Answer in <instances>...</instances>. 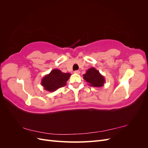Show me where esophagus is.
Wrapping results in <instances>:
<instances>
[{
    "label": "esophagus",
    "instance_id": "34e87169",
    "mask_svg": "<svg viewBox=\"0 0 148 148\" xmlns=\"http://www.w3.org/2000/svg\"><path fill=\"white\" fill-rule=\"evenodd\" d=\"M74 73H76V74H79V71H78V70H76V71H74Z\"/></svg>",
    "mask_w": 148,
    "mask_h": 148
}]
</instances>
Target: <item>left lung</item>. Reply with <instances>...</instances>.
Wrapping results in <instances>:
<instances>
[{
	"label": "left lung",
	"mask_w": 148,
	"mask_h": 148,
	"mask_svg": "<svg viewBox=\"0 0 148 148\" xmlns=\"http://www.w3.org/2000/svg\"><path fill=\"white\" fill-rule=\"evenodd\" d=\"M83 78L85 81L89 83V85L93 87H102L104 86L106 82L105 78L102 75L99 71L95 67L89 69L83 75Z\"/></svg>",
	"instance_id": "8db88e82"
}]
</instances>
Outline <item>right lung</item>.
I'll return each mask as SVG.
<instances>
[{"label": "right lung", "mask_w": 148, "mask_h": 148, "mask_svg": "<svg viewBox=\"0 0 148 148\" xmlns=\"http://www.w3.org/2000/svg\"><path fill=\"white\" fill-rule=\"evenodd\" d=\"M71 74L69 73L62 72L59 69H53L42 78L41 84L45 90L53 92L65 86Z\"/></svg>", "instance_id": "right-lung-1"}]
</instances>
